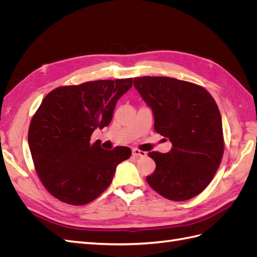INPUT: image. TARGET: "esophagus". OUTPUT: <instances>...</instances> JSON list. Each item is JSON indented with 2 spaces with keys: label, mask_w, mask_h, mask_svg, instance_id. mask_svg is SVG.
<instances>
[{
  "label": "esophagus",
  "mask_w": 257,
  "mask_h": 257,
  "mask_svg": "<svg viewBox=\"0 0 257 257\" xmlns=\"http://www.w3.org/2000/svg\"><path fill=\"white\" fill-rule=\"evenodd\" d=\"M132 154H133V157H135V158H145L146 157V152L138 150V149H136V148H134V149L132 150Z\"/></svg>",
  "instance_id": "1"
}]
</instances>
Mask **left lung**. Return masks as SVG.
Masks as SVG:
<instances>
[{"label":"left lung","instance_id":"obj_1","mask_svg":"<svg viewBox=\"0 0 257 257\" xmlns=\"http://www.w3.org/2000/svg\"><path fill=\"white\" fill-rule=\"evenodd\" d=\"M134 87L152 109L155 132L173 145L167 153H149L157 167L148 183L170 200L195 197L212 180L223 157L215 100L199 85L170 77H139Z\"/></svg>","mask_w":257,"mask_h":257}]
</instances>
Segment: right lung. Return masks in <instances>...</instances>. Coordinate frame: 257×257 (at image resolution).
<instances>
[{
  "mask_svg": "<svg viewBox=\"0 0 257 257\" xmlns=\"http://www.w3.org/2000/svg\"><path fill=\"white\" fill-rule=\"evenodd\" d=\"M132 85V78L96 80L60 87L45 96L28 141L36 173L51 195L81 206L110 185L116 166L132 151L103 149L98 142L90 143L91 135L109 125L116 102Z\"/></svg>",
  "mask_w": 257,
  "mask_h": 257,
  "instance_id": "obj_1",
  "label": "right lung"
}]
</instances>
